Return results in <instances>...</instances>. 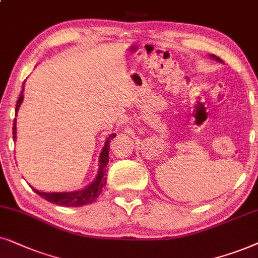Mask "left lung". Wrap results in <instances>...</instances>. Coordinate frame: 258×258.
Returning a JSON list of instances; mask_svg holds the SVG:
<instances>
[{"label": "left lung", "mask_w": 258, "mask_h": 258, "mask_svg": "<svg viewBox=\"0 0 258 258\" xmlns=\"http://www.w3.org/2000/svg\"><path fill=\"white\" fill-rule=\"evenodd\" d=\"M211 57H214V59H216V60H217V61H222L221 59H219V57L216 56V55H211Z\"/></svg>", "instance_id": "left-lung-1"}]
</instances>
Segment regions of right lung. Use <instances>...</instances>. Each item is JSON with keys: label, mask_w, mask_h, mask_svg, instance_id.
Instances as JSON below:
<instances>
[{"label": "right lung", "mask_w": 258, "mask_h": 258, "mask_svg": "<svg viewBox=\"0 0 258 258\" xmlns=\"http://www.w3.org/2000/svg\"><path fill=\"white\" fill-rule=\"evenodd\" d=\"M23 100V95L21 92L19 100L16 104V115L17 111H19L20 105ZM13 138L14 142L16 140V119H14V126H13ZM115 135H111L106 140V144L102 149L101 156H100V169H99L98 176L95 178L93 183L88 185L87 187H85L84 190H79L74 192H51V194H47V192H40L39 190L34 191L41 197L46 199V201L50 202V203L61 205V207H82V205L91 204L93 202L97 201L99 195L102 192V188L106 185V172H107V164H108V153H109V143L114 138Z\"/></svg>", "instance_id": "right-lung-1"}]
</instances>
